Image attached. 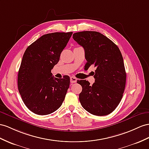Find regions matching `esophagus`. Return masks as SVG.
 Returning <instances> with one entry per match:
<instances>
[{
    "instance_id": "1",
    "label": "esophagus",
    "mask_w": 149,
    "mask_h": 149,
    "mask_svg": "<svg viewBox=\"0 0 149 149\" xmlns=\"http://www.w3.org/2000/svg\"><path fill=\"white\" fill-rule=\"evenodd\" d=\"M77 79L76 77H70V82L71 83H75L76 82H77Z\"/></svg>"
}]
</instances>
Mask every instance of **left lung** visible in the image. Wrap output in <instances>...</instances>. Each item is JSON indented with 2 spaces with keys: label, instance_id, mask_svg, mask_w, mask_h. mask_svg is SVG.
<instances>
[{
  "label": "left lung",
  "instance_id": "obj_1",
  "mask_svg": "<svg viewBox=\"0 0 149 149\" xmlns=\"http://www.w3.org/2000/svg\"><path fill=\"white\" fill-rule=\"evenodd\" d=\"M73 39L84 48L85 67H96L92 86L86 80L77 81L82 87L79 101L84 109L96 116L112 113L123 97L126 74L123 56L116 45L96 31L75 33Z\"/></svg>",
  "mask_w": 149,
  "mask_h": 149
}]
</instances>
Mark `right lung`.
<instances>
[{
  "label": "right lung",
  "mask_w": 149,
  "mask_h": 149,
  "mask_svg": "<svg viewBox=\"0 0 149 149\" xmlns=\"http://www.w3.org/2000/svg\"><path fill=\"white\" fill-rule=\"evenodd\" d=\"M72 32L44 35L26 48L18 72L17 86L22 100L30 111L47 115L58 109L70 85V77H53L51 70Z\"/></svg>",
  "instance_id": "right-lung-1"
}]
</instances>
